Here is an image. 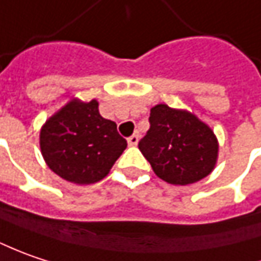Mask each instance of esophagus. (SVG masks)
Listing matches in <instances>:
<instances>
[{
	"label": "esophagus",
	"instance_id": "obj_1",
	"mask_svg": "<svg viewBox=\"0 0 261 261\" xmlns=\"http://www.w3.org/2000/svg\"><path fill=\"white\" fill-rule=\"evenodd\" d=\"M138 141H139V135H138V134H134L132 137L127 138V144H129L130 147H135L138 144Z\"/></svg>",
	"mask_w": 261,
	"mask_h": 261
}]
</instances>
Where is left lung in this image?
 I'll list each match as a JSON object with an SVG mask.
<instances>
[{
  "label": "left lung",
  "instance_id": "1",
  "mask_svg": "<svg viewBox=\"0 0 261 261\" xmlns=\"http://www.w3.org/2000/svg\"><path fill=\"white\" fill-rule=\"evenodd\" d=\"M138 147L154 173L173 185H189L210 175L219 151L207 124L166 104L151 109L150 129Z\"/></svg>",
  "mask_w": 261,
  "mask_h": 261
}]
</instances>
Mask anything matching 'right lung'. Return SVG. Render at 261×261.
<instances>
[{
	"instance_id": "1",
	"label": "right lung",
	"mask_w": 261,
	"mask_h": 261,
	"mask_svg": "<svg viewBox=\"0 0 261 261\" xmlns=\"http://www.w3.org/2000/svg\"><path fill=\"white\" fill-rule=\"evenodd\" d=\"M41 151L48 167L60 177L85 185L110 172L127 142L117 124L104 119L95 99H73L49 117L41 129Z\"/></svg>"
}]
</instances>
